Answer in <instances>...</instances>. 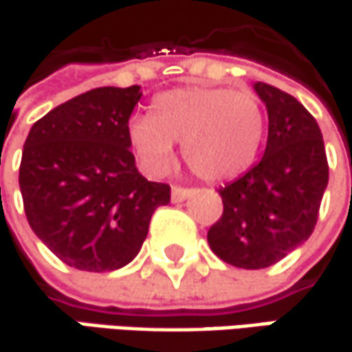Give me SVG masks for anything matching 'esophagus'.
I'll use <instances>...</instances> for the list:
<instances>
[{
  "label": "esophagus",
  "instance_id": "obj_1",
  "mask_svg": "<svg viewBox=\"0 0 352 352\" xmlns=\"http://www.w3.org/2000/svg\"><path fill=\"white\" fill-rule=\"evenodd\" d=\"M191 193H193V191H191V189H185V187H173V189H171V201H173V204H181V201H185V199H187V197H191Z\"/></svg>",
  "mask_w": 352,
  "mask_h": 352
}]
</instances>
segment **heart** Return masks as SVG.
Listing matches in <instances>:
<instances>
[{"instance_id":"b5f03b06","label":"heart","mask_w":352,"mask_h":352,"mask_svg":"<svg viewBox=\"0 0 352 352\" xmlns=\"http://www.w3.org/2000/svg\"><path fill=\"white\" fill-rule=\"evenodd\" d=\"M266 114L248 90L223 86H185L151 102V114L133 118L129 141L146 171L159 175L173 163V143L204 181L219 183L245 173L264 139Z\"/></svg>"}]
</instances>
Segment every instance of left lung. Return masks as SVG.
<instances>
[{"mask_svg": "<svg viewBox=\"0 0 352 352\" xmlns=\"http://www.w3.org/2000/svg\"><path fill=\"white\" fill-rule=\"evenodd\" d=\"M268 109L264 157L219 189L223 213L209 228V248L223 262L260 270L310 238L329 183L322 133L314 116L280 88L256 82Z\"/></svg>", "mask_w": 352, "mask_h": 352, "instance_id": "obj_1", "label": "left lung"}]
</instances>
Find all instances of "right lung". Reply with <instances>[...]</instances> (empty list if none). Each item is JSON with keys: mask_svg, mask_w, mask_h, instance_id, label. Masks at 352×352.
<instances>
[{"mask_svg": "<svg viewBox=\"0 0 352 352\" xmlns=\"http://www.w3.org/2000/svg\"><path fill=\"white\" fill-rule=\"evenodd\" d=\"M141 86H102L56 107L30 131L19 165L34 234L68 266L111 272L135 260L171 187L146 181L131 153L129 118Z\"/></svg>", "mask_w": 352, "mask_h": 352, "instance_id": "1", "label": "right lung"}]
</instances>
